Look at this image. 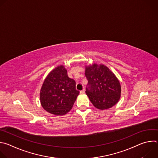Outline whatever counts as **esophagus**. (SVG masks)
Here are the masks:
<instances>
[{
  "label": "esophagus",
  "instance_id": "obj_1",
  "mask_svg": "<svg viewBox=\"0 0 158 158\" xmlns=\"http://www.w3.org/2000/svg\"><path fill=\"white\" fill-rule=\"evenodd\" d=\"M84 93H85V89H83L82 90V91H80V94H84Z\"/></svg>",
  "mask_w": 158,
  "mask_h": 158
}]
</instances>
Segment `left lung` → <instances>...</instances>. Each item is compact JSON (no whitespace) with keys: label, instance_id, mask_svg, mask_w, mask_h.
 <instances>
[{"label":"left lung","instance_id":"left-lung-1","mask_svg":"<svg viewBox=\"0 0 158 158\" xmlns=\"http://www.w3.org/2000/svg\"><path fill=\"white\" fill-rule=\"evenodd\" d=\"M85 75L88 80L85 94L95 107L105 110L118 102L121 98V84L107 66L96 63L86 65Z\"/></svg>","mask_w":158,"mask_h":158}]
</instances>
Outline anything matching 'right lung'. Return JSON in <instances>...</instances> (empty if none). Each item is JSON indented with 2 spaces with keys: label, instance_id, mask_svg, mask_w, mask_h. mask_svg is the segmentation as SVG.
Segmentation results:
<instances>
[{
  "label": "right lung",
  "instance_id": "obj_1",
  "mask_svg": "<svg viewBox=\"0 0 158 158\" xmlns=\"http://www.w3.org/2000/svg\"><path fill=\"white\" fill-rule=\"evenodd\" d=\"M79 94L75 81L68 77L64 66L60 65L44 81L40 91V104L52 114L65 115L72 109Z\"/></svg>",
  "mask_w": 158,
  "mask_h": 158
}]
</instances>
